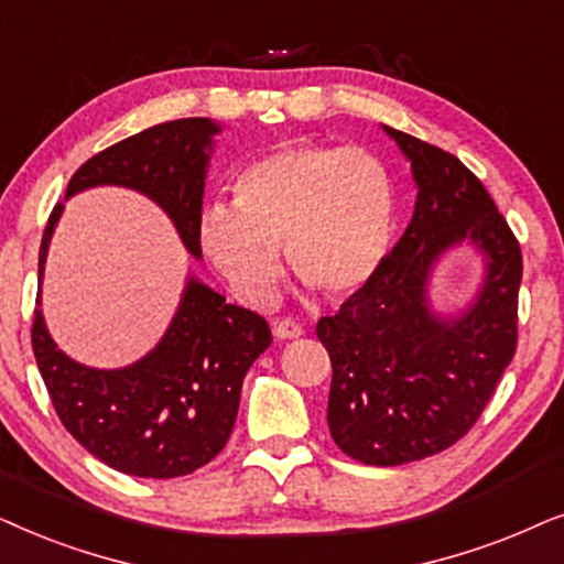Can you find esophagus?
<instances>
[{
	"instance_id": "esophagus-1",
	"label": "esophagus",
	"mask_w": 564,
	"mask_h": 564,
	"mask_svg": "<svg viewBox=\"0 0 564 564\" xmlns=\"http://www.w3.org/2000/svg\"><path fill=\"white\" fill-rule=\"evenodd\" d=\"M273 335L278 337V340H294V337L304 335V327L299 325L296 319H291V317L275 319L273 322Z\"/></svg>"
}]
</instances>
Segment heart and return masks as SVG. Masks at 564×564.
Instances as JSON below:
<instances>
[{
	"instance_id": "heart-1",
	"label": "heart",
	"mask_w": 564,
	"mask_h": 564,
	"mask_svg": "<svg viewBox=\"0 0 564 564\" xmlns=\"http://www.w3.org/2000/svg\"><path fill=\"white\" fill-rule=\"evenodd\" d=\"M394 177L369 149L286 141L247 164L237 200H214L198 221L200 247L242 302L265 306L294 273L325 296L371 281L394 231Z\"/></svg>"
}]
</instances>
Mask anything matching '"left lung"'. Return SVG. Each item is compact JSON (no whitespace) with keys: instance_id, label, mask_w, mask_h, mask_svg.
Returning <instances> with one entry per match:
<instances>
[{"instance_id":"8db88e82","label":"left lung","mask_w":564,"mask_h":564,"mask_svg":"<svg viewBox=\"0 0 564 564\" xmlns=\"http://www.w3.org/2000/svg\"><path fill=\"white\" fill-rule=\"evenodd\" d=\"M412 164V219L366 286L317 322L333 360L327 425L343 454L397 467L446 452L469 433L516 356L521 245L475 172L397 129ZM486 252L470 310L444 321L426 306V275L448 246Z\"/></svg>"}]
</instances>
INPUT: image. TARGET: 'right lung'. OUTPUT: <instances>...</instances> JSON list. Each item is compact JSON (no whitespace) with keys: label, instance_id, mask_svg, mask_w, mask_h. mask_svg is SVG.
I'll return each instance as SVG.
<instances>
[{"label":"right lung","instance_id":"right-lung-1","mask_svg":"<svg viewBox=\"0 0 564 564\" xmlns=\"http://www.w3.org/2000/svg\"><path fill=\"white\" fill-rule=\"evenodd\" d=\"M219 126L180 118L102 149L74 172L66 198L95 185H123L149 195L175 224L187 252L200 258L198 221L206 164ZM56 204L43 231L37 275L62 216ZM35 304L41 306V291ZM273 343L268 322L227 304L195 278L160 345L116 371L82 366L51 340L41 310L33 317L37 371L66 431L108 467L133 477L191 475L227 446L245 373Z\"/></svg>","mask_w":564,"mask_h":564}]
</instances>
